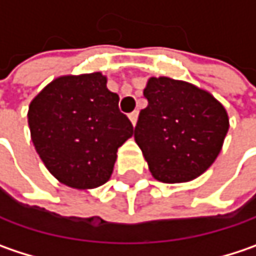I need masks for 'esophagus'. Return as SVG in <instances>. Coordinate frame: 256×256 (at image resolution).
<instances>
[{
    "label": "esophagus",
    "instance_id": "34e87169",
    "mask_svg": "<svg viewBox=\"0 0 256 256\" xmlns=\"http://www.w3.org/2000/svg\"><path fill=\"white\" fill-rule=\"evenodd\" d=\"M128 118H130V120H131V124L136 126V124H137V119H138V112H132V114H130V115H128Z\"/></svg>",
    "mask_w": 256,
    "mask_h": 256
}]
</instances>
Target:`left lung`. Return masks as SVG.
<instances>
[{"mask_svg": "<svg viewBox=\"0 0 256 256\" xmlns=\"http://www.w3.org/2000/svg\"><path fill=\"white\" fill-rule=\"evenodd\" d=\"M144 98L134 138L154 179L180 184L204 174L228 131L224 106L207 90L169 77L148 78Z\"/></svg>", "mask_w": 256, "mask_h": 256, "instance_id": "1", "label": "left lung"}]
</instances>
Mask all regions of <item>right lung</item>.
<instances>
[{"label": "right lung", "mask_w": 256, "mask_h": 256, "mask_svg": "<svg viewBox=\"0 0 256 256\" xmlns=\"http://www.w3.org/2000/svg\"><path fill=\"white\" fill-rule=\"evenodd\" d=\"M102 72L62 76L30 102L28 128L46 169L61 184L93 190L114 172L118 148L132 137L119 96Z\"/></svg>", "instance_id": "1"}]
</instances>
